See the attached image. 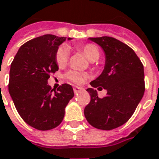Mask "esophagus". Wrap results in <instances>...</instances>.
Segmentation results:
<instances>
[{
  "mask_svg": "<svg viewBox=\"0 0 159 159\" xmlns=\"http://www.w3.org/2000/svg\"><path fill=\"white\" fill-rule=\"evenodd\" d=\"M82 90L81 87H77V86H75V87H74V92L75 94H77L78 92H80V91Z\"/></svg>",
  "mask_w": 159,
  "mask_h": 159,
  "instance_id": "34e87169",
  "label": "esophagus"
}]
</instances>
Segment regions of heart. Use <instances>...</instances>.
<instances>
[{
	"mask_svg": "<svg viewBox=\"0 0 159 159\" xmlns=\"http://www.w3.org/2000/svg\"><path fill=\"white\" fill-rule=\"evenodd\" d=\"M78 49L84 53L87 59L91 61H95L99 59L100 57V50L98 47L93 43H86L84 45L79 46ZM69 56V51L66 45H61L56 49V62L59 67H62L67 63V60ZM65 78L67 80L73 82L74 84H82L85 80L88 78V74L86 73L80 72L76 70H69L65 74Z\"/></svg>",
	"mask_w": 159,
	"mask_h": 159,
	"instance_id": "heart-1",
	"label": "heart"
}]
</instances>
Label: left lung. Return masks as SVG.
Returning a JSON list of instances; mask_svg holds the SVG:
<instances>
[{
  "label": "left lung",
  "mask_w": 159,
  "mask_h": 159,
  "mask_svg": "<svg viewBox=\"0 0 159 159\" xmlns=\"http://www.w3.org/2000/svg\"><path fill=\"white\" fill-rule=\"evenodd\" d=\"M105 52L103 73L90 84L107 90L99 98L96 90L88 88L91 101L84 114L92 127L111 130L126 123L134 113L145 92L144 67L134 49L111 37L90 38ZM103 89V88H102Z\"/></svg>",
  "instance_id": "obj_1"
}]
</instances>
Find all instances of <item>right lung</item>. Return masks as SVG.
Returning <instances> with one entry per match:
<instances>
[{
	"label": "right lung",
	"mask_w": 159,
	"mask_h": 159,
	"mask_svg": "<svg viewBox=\"0 0 159 159\" xmlns=\"http://www.w3.org/2000/svg\"><path fill=\"white\" fill-rule=\"evenodd\" d=\"M65 40L49 34L33 38L20 47L11 63L10 96L21 118L38 130L59 126L65 108L74 96L68 84L60 85L56 91L48 85L49 76L58 71L56 49Z\"/></svg>",
	"instance_id": "1"
}]
</instances>
